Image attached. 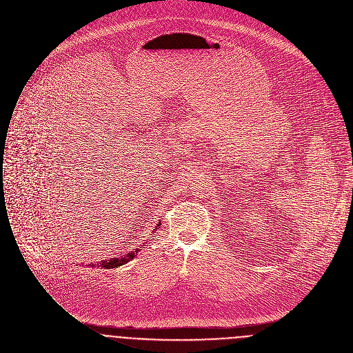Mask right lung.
<instances>
[{"label":"right lung","mask_w":353,"mask_h":353,"mask_svg":"<svg viewBox=\"0 0 353 353\" xmlns=\"http://www.w3.org/2000/svg\"><path fill=\"white\" fill-rule=\"evenodd\" d=\"M159 225L160 223H157V226L153 229V232L152 233H156V230L159 229ZM150 238V235L148 236V239ZM145 243V242H143ZM141 246V245H139ZM138 252H139V248H135L134 250H131V252H127L125 254H123V256H120V257H111L110 260H103L100 264H97V267H101V268H107V270H111V268H118L120 265H123V264H125V263H128L130 260H132L137 254H138ZM89 267H96L94 264H89Z\"/></svg>","instance_id":"obj_1"}]
</instances>
